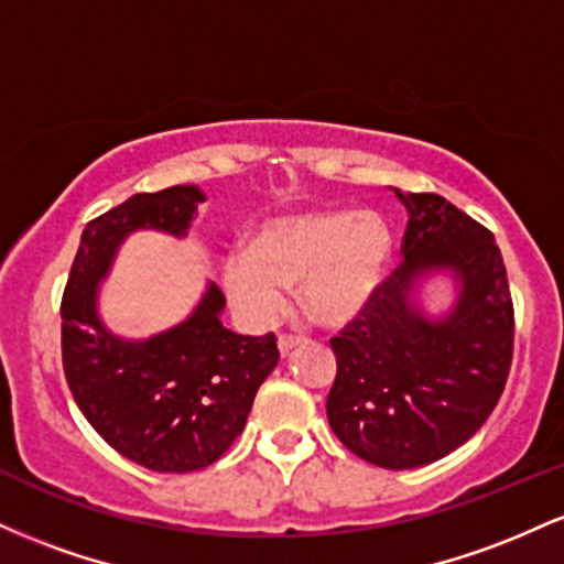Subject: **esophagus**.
I'll use <instances>...</instances> for the list:
<instances>
[{
	"label": "esophagus",
	"mask_w": 564,
	"mask_h": 564,
	"mask_svg": "<svg viewBox=\"0 0 564 564\" xmlns=\"http://www.w3.org/2000/svg\"><path fill=\"white\" fill-rule=\"evenodd\" d=\"M304 341H307V339H302V336L281 334V336H278V349H281V355H283V358H286V355L291 352V349L300 347V345H304Z\"/></svg>",
	"instance_id": "1"
}]
</instances>
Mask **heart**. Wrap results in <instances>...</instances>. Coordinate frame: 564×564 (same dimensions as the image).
<instances>
[{
	"label": "heart",
	"mask_w": 564,
	"mask_h": 564,
	"mask_svg": "<svg viewBox=\"0 0 564 564\" xmlns=\"http://www.w3.org/2000/svg\"><path fill=\"white\" fill-rule=\"evenodd\" d=\"M392 230L371 209H307L268 219L249 246L223 257V286L254 323L286 307L300 283L304 313L323 326H345L371 304L392 257Z\"/></svg>",
	"instance_id": "heart-1"
}]
</instances>
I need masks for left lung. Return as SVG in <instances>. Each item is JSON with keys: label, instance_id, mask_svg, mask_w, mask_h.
Here are the masks:
<instances>
[{"label": "left lung", "instance_id": "8db88e82", "mask_svg": "<svg viewBox=\"0 0 564 564\" xmlns=\"http://www.w3.org/2000/svg\"><path fill=\"white\" fill-rule=\"evenodd\" d=\"M408 212L403 262L332 347L328 424L355 456L413 469L464 445L485 424L511 366L514 307L494 232L435 193L392 187ZM448 272L457 300L432 319L412 294Z\"/></svg>", "mask_w": 564, "mask_h": 564}]
</instances>
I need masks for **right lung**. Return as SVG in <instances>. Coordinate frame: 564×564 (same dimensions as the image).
<instances>
[{"instance_id":"obj_1","label":"right lung","mask_w":564,"mask_h":564,"mask_svg":"<svg viewBox=\"0 0 564 564\" xmlns=\"http://www.w3.org/2000/svg\"><path fill=\"white\" fill-rule=\"evenodd\" d=\"M200 200L196 185H172L87 223L61 304L63 371L87 422L129 462L177 475L215 464L241 435L257 390L278 366L275 336L225 328V296L209 283L183 323L124 339L102 323L97 286L132 232L183 238Z\"/></svg>"}]
</instances>
